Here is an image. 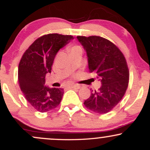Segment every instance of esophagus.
Wrapping results in <instances>:
<instances>
[{
  "mask_svg": "<svg viewBox=\"0 0 150 150\" xmlns=\"http://www.w3.org/2000/svg\"><path fill=\"white\" fill-rule=\"evenodd\" d=\"M70 87L71 88H73V89H80V85H72L70 86Z\"/></svg>",
  "mask_w": 150,
  "mask_h": 150,
  "instance_id": "1",
  "label": "esophagus"
}]
</instances>
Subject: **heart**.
Returning a JSON list of instances; mask_svg holds the SVG:
<instances>
[{
    "mask_svg": "<svg viewBox=\"0 0 150 150\" xmlns=\"http://www.w3.org/2000/svg\"><path fill=\"white\" fill-rule=\"evenodd\" d=\"M81 49V48L80 47V46H71V47L69 49V50H70V53L72 52V51H75V50H76V49Z\"/></svg>",
    "mask_w": 150,
    "mask_h": 150,
    "instance_id": "obj_1",
    "label": "heart"
}]
</instances>
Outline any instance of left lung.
Returning <instances> with one entry per match:
<instances>
[{
	"instance_id": "left-lung-1",
	"label": "left lung",
	"mask_w": 150,
	"mask_h": 150,
	"mask_svg": "<svg viewBox=\"0 0 150 150\" xmlns=\"http://www.w3.org/2000/svg\"><path fill=\"white\" fill-rule=\"evenodd\" d=\"M88 58L89 72H94L101 82L92 91L84 104L94 113L111 111L124 96L128 86L129 70L124 55L113 43L99 36H77Z\"/></svg>"
}]
</instances>
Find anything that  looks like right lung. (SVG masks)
Segmentation results:
<instances>
[{
    "instance_id": "1",
    "label": "right lung",
    "mask_w": 150,
    "mask_h": 150,
    "mask_svg": "<svg viewBox=\"0 0 150 150\" xmlns=\"http://www.w3.org/2000/svg\"><path fill=\"white\" fill-rule=\"evenodd\" d=\"M73 39L72 35L45 34L32 43L18 66V83L25 99L38 111L47 112L61 103L64 90L44 85L56 53Z\"/></svg>"
}]
</instances>
